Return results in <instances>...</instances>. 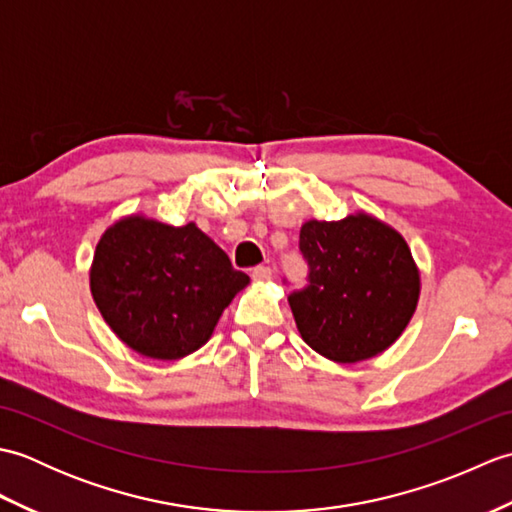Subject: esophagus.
<instances>
[{"instance_id":"obj_1","label":"esophagus","mask_w":512,"mask_h":512,"mask_svg":"<svg viewBox=\"0 0 512 512\" xmlns=\"http://www.w3.org/2000/svg\"><path fill=\"white\" fill-rule=\"evenodd\" d=\"M250 277H253L255 281H259V284H264V281L273 279V270H270L268 266H257V268H253V273H250Z\"/></svg>"}]
</instances>
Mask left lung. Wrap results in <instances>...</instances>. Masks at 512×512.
<instances>
[{
    "mask_svg": "<svg viewBox=\"0 0 512 512\" xmlns=\"http://www.w3.org/2000/svg\"><path fill=\"white\" fill-rule=\"evenodd\" d=\"M299 248L310 284L288 297L301 339L334 363L385 352L420 299V270L396 228L358 211L339 222L308 220Z\"/></svg>",
    "mask_w": 512,
    "mask_h": 512,
    "instance_id": "left-lung-1",
    "label": "left lung"
}]
</instances>
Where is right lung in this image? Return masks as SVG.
I'll return each instance as SVG.
<instances>
[{"label":"right lung","mask_w":512,"mask_h":512,"mask_svg":"<svg viewBox=\"0 0 512 512\" xmlns=\"http://www.w3.org/2000/svg\"><path fill=\"white\" fill-rule=\"evenodd\" d=\"M248 281L193 222L171 226L143 213L107 228L90 268V290L105 323L154 361L200 350Z\"/></svg>","instance_id":"obj_1"}]
</instances>
